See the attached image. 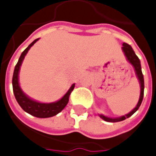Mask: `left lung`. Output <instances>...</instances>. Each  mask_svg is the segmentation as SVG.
<instances>
[{
	"label": "left lung",
	"instance_id": "8db88e82",
	"mask_svg": "<svg viewBox=\"0 0 156 156\" xmlns=\"http://www.w3.org/2000/svg\"><path fill=\"white\" fill-rule=\"evenodd\" d=\"M122 51L125 54L126 57V59L129 61V63L131 64L134 68V71H135V73H136L137 76H138V79L139 80V83H140V87H141V91H140V96H139V101H138V104L135 106V108H134V109L132 111L129 112V113L126 114L124 116H122L120 118H109V117H106V116L102 115V114H99V116L103 119V120L106 121V122H121V121H123L126 119V118H129L130 116L133 115L135 112L139 109L140 105H141L142 101H143V93H144V79H143V72H142V68H141V64H140V60L139 58H138L135 53H134V50L132 49V47L129 46V44L126 43H123L122 44Z\"/></svg>",
	"mask_w": 156,
	"mask_h": 156
}]
</instances>
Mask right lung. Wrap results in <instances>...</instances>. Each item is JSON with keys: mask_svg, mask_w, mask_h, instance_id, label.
<instances>
[{"mask_svg": "<svg viewBox=\"0 0 156 156\" xmlns=\"http://www.w3.org/2000/svg\"><path fill=\"white\" fill-rule=\"evenodd\" d=\"M39 38H37L35 40L32 42L27 47V49L22 53L21 56H20L18 62L15 66L14 72H13V80H12V84H13V90L14 93L15 98L17 100V103L19 105L22 107V109L25 112L30 113V115L34 116L36 118H51L53 116L58 114L59 112L63 110L65 106L68 105V101H69V96H70L72 91L74 89L75 84L71 86L69 90L66 93V94L63 96V98L60 100H58L55 102H52V103H41V102L36 101L30 98L27 95H26L22 88H20L19 81H18V75H19L20 67L22 65V61L24 59L30 47L33 46L34 43L38 40Z\"/></svg>", "mask_w": 156, "mask_h": 156, "instance_id": "obj_1", "label": "right lung"}]
</instances>
